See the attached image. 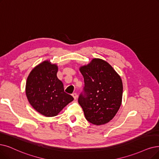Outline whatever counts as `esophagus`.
Listing matches in <instances>:
<instances>
[{"label": "esophagus", "mask_w": 159, "mask_h": 159, "mask_svg": "<svg viewBox=\"0 0 159 159\" xmlns=\"http://www.w3.org/2000/svg\"><path fill=\"white\" fill-rule=\"evenodd\" d=\"M72 97H74V100H76V99H77V98H78V94H76V93H73L72 94Z\"/></svg>", "instance_id": "34e87169"}]
</instances>
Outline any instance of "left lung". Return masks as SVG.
Here are the masks:
<instances>
[{
	"label": "left lung",
	"mask_w": 159,
	"mask_h": 159,
	"mask_svg": "<svg viewBox=\"0 0 159 159\" xmlns=\"http://www.w3.org/2000/svg\"><path fill=\"white\" fill-rule=\"evenodd\" d=\"M85 82V94L78 102L89 122L106 124L115 117L122 103L123 82L108 62L94 58L80 67Z\"/></svg>",
	"instance_id": "8db88e82"
}]
</instances>
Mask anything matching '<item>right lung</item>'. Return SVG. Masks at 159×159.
<instances>
[{
    "label": "right lung",
    "instance_id": "add662e5",
    "mask_svg": "<svg viewBox=\"0 0 159 159\" xmlns=\"http://www.w3.org/2000/svg\"><path fill=\"white\" fill-rule=\"evenodd\" d=\"M58 66L49 60L36 65L29 74L25 93L32 107L46 117L57 116L74 98L64 91L57 76Z\"/></svg>",
    "mask_w": 159,
    "mask_h": 159
}]
</instances>
